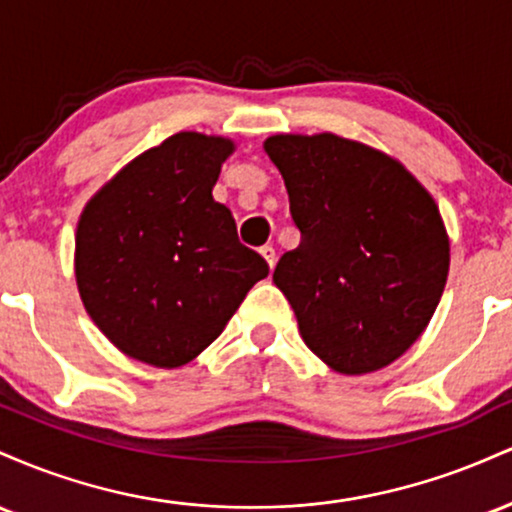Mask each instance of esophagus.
Instances as JSON below:
<instances>
[{
	"label": "esophagus",
	"mask_w": 512,
	"mask_h": 512,
	"mask_svg": "<svg viewBox=\"0 0 512 512\" xmlns=\"http://www.w3.org/2000/svg\"><path fill=\"white\" fill-rule=\"evenodd\" d=\"M260 255L264 257V260H267L269 269H274V264H276V252H274L272 245H264V248H260Z\"/></svg>",
	"instance_id": "34e87169"
}]
</instances>
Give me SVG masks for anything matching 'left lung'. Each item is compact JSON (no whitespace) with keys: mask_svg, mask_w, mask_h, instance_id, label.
Masks as SVG:
<instances>
[{"mask_svg":"<svg viewBox=\"0 0 512 512\" xmlns=\"http://www.w3.org/2000/svg\"><path fill=\"white\" fill-rule=\"evenodd\" d=\"M264 151L301 231L274 284L303 342L344 375L390 366L426 330L448 279L436 202L395 158L337 134H274Z\"/></svg>","mask_w":512,"mask_h":512,"instance_id":"8db88e82","label":"left lung"}]
</instances>
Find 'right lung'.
<instances>
[{
  "label": "right lung",
  "mask_w": 512,
  "mask_h": 512,
  "mask_svg": "<svg viewBox=\"0 0 512 512\" xmlns=\"http://www.w3.org/2000/svg\"><path fill=\"white\" fill-rule=\"evenodd\" d=\"M231 139L178 132L86 204L74 272L86 313L122 354L178 368L223 332L267 262L211 190Z\"/></svg>",
  "instance_id": "1"
}]
</instances>
